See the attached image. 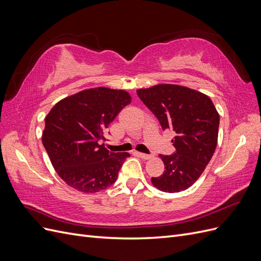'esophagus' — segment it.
<instances>
[{
  "label": "esophagus",
  "instance_id": "obj_1",
  "mask_svg": "<svg viewBox=\"0 0 261 261\" xmlns=\"http://www.w3.org/2000/svg\"><path fill=\"white\" fill-rule=\"evenodd\" d=\"M136 154L141 158V159H145V160H148V159H151L152 155L151 154H147V153H143V152H136Z\"/></svg>",
  "mask_w": 261,
  "mask_h": 261
}]
</instances>
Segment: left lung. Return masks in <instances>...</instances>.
Returning a JSON list of instances; mask_svg holds the SVG:
<instances>
[{"mask_svg": "<svg viewBox=\"0 0 261 261\" xmlns=\"http://www.w3.org/2000/svg\"><path fill=\"white\" fill-rule=\"evenodd\" d=\"M138 97L159 120L162 129L174 130L176 151L160 154L163 174L151 177L154 187L178 193L199 178L215 153L220 116L206 94L187 87L161 84L138 89Z\"/></svg>", "mask_w": 261, "mask_h": 261, "instance_id": "left-lung-1", "label": "left lung"}]
</instances>
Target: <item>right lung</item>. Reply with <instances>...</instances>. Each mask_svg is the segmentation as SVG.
<instances>
[{
	"label": "right lung",
	"instance_id": "add662e5",
	"mask_svg": "<svg viewBox=\"0 0 261 261\" xmlns=\"http://www.w3.org/2000/svg\"><path fill=\"white\" fill-rule=\"evenodd\" d=\"M130 100L124 90L98 87L59 101L45 116L42 144L68 186L89 194L116 180L129 153L110 152L101 143L110 123Z\"/></svg>",
	"mask_w": 261,
	"mask_h": 261
}]
</instances>
